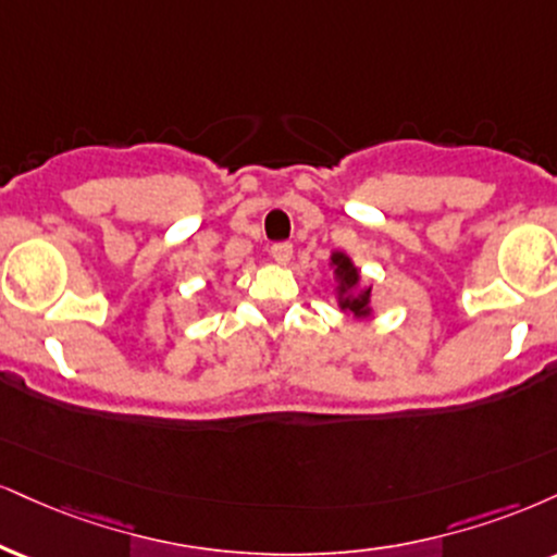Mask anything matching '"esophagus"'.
<instances>
[{
	"instance_id": "obj_1",
	"label": "esophagus",
	"mask_w": 557,
	"mask_h": 557,
	"mask_svg": "<svg viewBox=\"0 0 557 557\" xmlns=\"http://www.w3.org/2000/svg\"><path fill=\"white\" fill-rule=\"evenodd\" d=\"M272 259L277 261V264H287V261L293 259V246L287 244V240H280V244H272Z\"/></svg>"
}]
</instances>
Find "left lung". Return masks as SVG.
Here are the masks:
<instances>
[{
  "label": "left lung",
  "mask_w": 557,
  "mask_h": 557,
  "mask_svg": "<svg viewBox=\"0 0 557 557\" xmlns=\"http://www.w3.org/2000/svg\"><path fill=\"white\" fill-rule=\"evenodd\" d=\"M332 264H334V272L339 274V277H343V287H339V290H350V287H355L358 285V270H355V267L350 264V259L345 257V253H334L332 257ZM368 298H371V287H366L363 293H360V296H355V298H343V308H347V311H352L355 317H366L368 313Z\"/></svg>",
  "instance_id": "left-lung-1"
}]
</instances>
